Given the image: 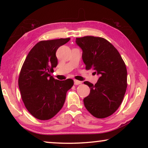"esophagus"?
I'll return each instance as SVG.
<instances>
[{"label": "esophagus", "instance_id": "obj_1", "mask_svg": "<svg viewBox=\"0 0 148 148\" xmlns=\"http://www.w3.org/2000/svg\"><path fill=\"white\" fill-rule=\"evenodd\" d=\"M82 84V82L79 81V80H76V79L74 80V85H76V86H77V85H79Z\"/></svg>", "mask_w": 148, "mask_h": 148}]
</instances>
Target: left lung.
I'll return each mask as SVG.
<instances>
[{
  "label": "left lung",
  "instance_id": "8db88e82",
  "mask_svg": "<svg viewBox=\"0 0 148 148\" xmlns=\"http://www.w3.org/2000/svg\"><path fill=\"white\" fill-rule=\"evenodd\" d=\"M83 50L82 59L86 69L99 74L97 84L84 82L90 94L84 99V106L97 118H105L118 109L127 87L126 65L117 49L105 38L86 36L76 38Z\"/></svg>",
  "mask_w": 148,
  "mask_h": 148
}]
</instances>
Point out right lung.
Wrapping results in <instances>:
<instances>
[{"instance_id":"obj_1","label":"right lung","mask_w":148,"mask_h":148,"mask_svg":"<svg viewBox=\"0 0 148 148\" xmlns=\"http://www.w3.org/2000/svg\"><path fill=\"white\" fill-rule=\"evenodd\" d=\"M71 38L42 40L32 47L20 71L18 85L28 112L35 118L48 120L61 110L74 80L59 81L51 76L57 65L56 51Z\"/></svg>"}]
</instances>
